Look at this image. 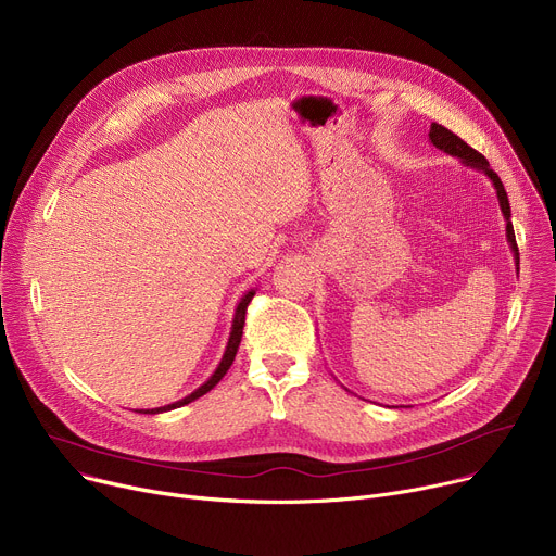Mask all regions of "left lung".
<instances>
[{
  "label": "left lung",
  "mask_w": 556,
  "mask_h": 556,
  "mask_svg": "<svg viewBox=\"0 0 556 556\" xmlns=\"http://www.w3.org/2000/svg\"><path fill=\"white\" fill-rule=\"evenodd\" d=\"M428 137H430V143H432L434 148L443 150V153H447V155H452V157L462 160L466 166H470V168H475V170H481V173L492 181V186H494V190H496V197H498V206H501L503 219H506V237H508L510 250H513V255H515V264H517V273H519V248H517L515 228H513V222H510V201H508V192H506V188H503L498 175L490 168L488 160H485L481 153H477L475 148H470L462 137H457L452 130H447L445 126L432 124Z\"/></svg>",
  "instance_id": "obj_1"
}]
</instances>
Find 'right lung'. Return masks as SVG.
I'll return each mask as SVG.
<instances>
[{
	"mask_svg": "<svg viewBox=\"0 0 556 556\" xmlns=\"http://www.w3.org/2000/svg\"><path fill=\"white\" fill-rule=\"evenodd\" d=\"M252 296H255V288L248 290V292L241 296L239 304H237V311H235V317H232L230 337H228V343H226V350H224V357H222V362H219L217 370L211 375V379H208L206 383H201V386H199L194 392H190L188 396H184V399H179V401H175V403H168V406H162V408L143 410V415H160V413H168V410L181 408V406H186V403H190V401H194V399H199V396H204L206 392H211V390H213V388L224 379V375L228 372V368H230V366H232V362H235L237 348H239V343H241L243 321H245V308H248V304L252 301ZM139 413H141V410H139Z\"/></svg>",
	"mask_w": 556,
	"mask_h": 556,
	"instance_id": "add662e5",
	"label": "right lung"
}]
</instances>
